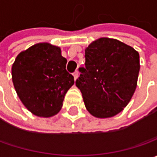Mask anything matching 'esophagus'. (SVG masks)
<instances>
[{"mask_svg":"<svg viewBox=\"0 0 157 157\" xmlns=\"http://www.w3.org/2000/svg\"><path fill=\"white\" fill-rule=\"evenodd\" d=\"M73 76H74V78H78V71H74V72H73Z\"/></svg>","mask_w":157,"mask_h":157,"instance_id":"1","label":"esophagus"}]
</instances>
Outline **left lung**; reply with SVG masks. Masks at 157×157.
<instances>
[{
	"mask_svg": "<svg viewBox=\"0 0 157 157\" xmlns=\"http://www.w3.org/2000/svg\"><path fill=\"white\" fill-rule=\"evenodd\" d=\"M85 67L76 86L87 111L97 118H108L123 110L137 86L140 56L119 40L100 38L85 51Z\"/></svg>",
	"mask_w": 157,
	"mask_h": 157,
	"instance_id": "1",
	"label": "left lung"
}]
</instances>
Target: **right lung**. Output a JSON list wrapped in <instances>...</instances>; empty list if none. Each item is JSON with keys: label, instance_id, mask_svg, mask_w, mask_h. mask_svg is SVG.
<instances>
[{"label": "right lung", "instance_id": "obj_1", "mask_svg": "<svg viewBox=\"0 0 157 157\" xmlns=\"http://www.w3.org/2000/svg\"><path fill=\"white\" fill-rule=\"evenodd\" d=\"M59 47L47 43L21 52L12 66L16 94L29 111L40 117L57 114L65 94L74 84Z\"/></svg>", "mask_w": 157, "mask_h": 157}]
</instances>
